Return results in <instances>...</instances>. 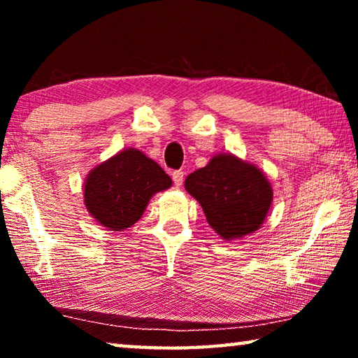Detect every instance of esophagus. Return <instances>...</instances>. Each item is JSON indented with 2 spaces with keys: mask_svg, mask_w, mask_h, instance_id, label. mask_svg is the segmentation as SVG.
I'll return each instance as SVG.
<instances>
[{
  "mask_svg": "<svg viewBox=\"0 0 358 358\" xmlns=\"http://www.w3.org/2000/svg\"><path fill=\"white\" fill-rule=\"evenodd\" d=\"M183 178H185V173L181 172V171H175L173 173H172V180H173V185L177 186V187H180L181 185H183Z\"/></svg>",
  "mask_w": 358,
  "mask_h": 358,
  "instance_id": "esophagus-1",
  "label": "esophagus"
}]
</instances>
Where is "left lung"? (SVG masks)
Returning <instances> with one entry per match:
<instances>
[{"mask_svg": "<svg viewBox=\"0 0 358 358\" xmlns=\"http://www.w3.org/2000/svg\"><path fill=\"white\" fill-rule=\"evenodd\" d=\"M185 187L201 203L211 229L224 240L256 232L273 201L265 173L230 153L215 155L207 166L187 175Z\"/></svg>", "mask_w": 358, "mask_h": 358, "instance_id": "1", "label": "left lung"}]
</instances>
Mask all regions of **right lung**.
Masks as SVG:
<instances>
[{
  "label": "right lung",
  "mask_w": 358,
  "mask_h": 358,
  "mask_svg": "<svg viewBox=\"0 0 358 358\" xmlns=\"http://www.w3.org/2000/svg\"><path fill=\"white\" fill-rule=\"evenodd\" d=\"M172 186V178L141 150L124 148L92 169L83 202L101 226L124 230L141 220L150 199Z\"/></svg>",
  "instance_id": "add662e5"
}]
</instances>
